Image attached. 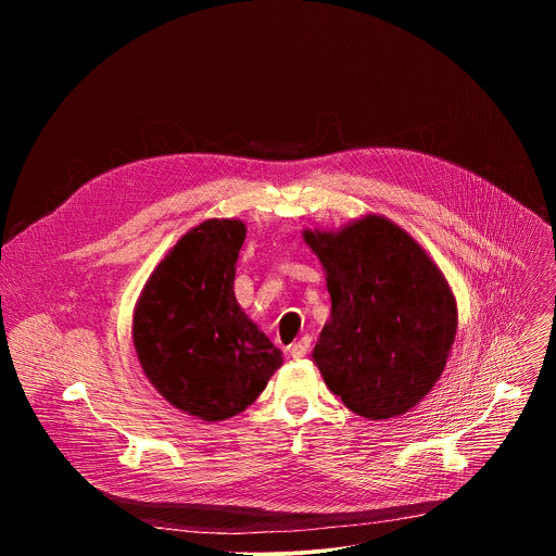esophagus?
<instances>
[{
  "instance_id": "1",
  "label": "esophagus",
  "mask_w": 556,
  "mask_h": 556,
  "mask_svg": "<svg viewBox=\"0 0 556 556\" xmlns=\"http://www.w3.org/2000/svg\"><path fill=\"white\" fill-rule=\"evenodd\" d=\"M309 343H312V339L309 337H303V339H299L296 343H292L290 345V356L292 358H303V356H307V352H309Z\"/></svg>"
}]
</instances>
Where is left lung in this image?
Wrapping results in <instances>:
<instances>
[{"label": "left lung", "instance_id": "8db88e82", "mask_svg": "<svg viewBox=\"0 0 556 556\" xmlns=\"http://www.w3.org/2000/svg\"><path fill=\"white\" fill-rule=\"evenodd\" d=\"M332 299L312 361L343 405L369 420L412 412L440 380L457 332L453 290L414 237L367 213L305 228Z\"/></svg>", "mask_w": 556, "mask_h": 556}]
</instances>
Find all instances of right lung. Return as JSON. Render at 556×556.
Masks as SVG:
<instances>
[{
	"instance_id": "obj_1",
	"label": "right lung",
	"mask_w": 556,
	"mask_h": 556,
	"mask_svg": "<svg viewBox=\"0 0 556 556\" xmlns=\"http://www.w3.org/2000/svg\"><path fill=\"white\" fill-rule=\"evenodd\" d=\"M247 224L213 217L187 230L149 275L131 337L147 380L204 422L228 420L257 401L283 365L281 350L235 299Z\"/></svg>"
}]
</instances>
